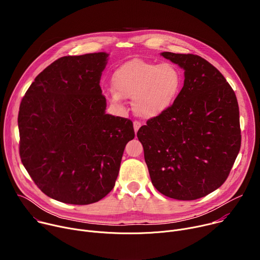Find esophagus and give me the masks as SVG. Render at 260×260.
<instances>
[{
	"label": "esophagus",
	"mask_w": 260,
	"mask_h": 260,
	"mask_svg": "<svg viewBox=\"0 0 260 260\" xmlns=\"http://www.w3.org/2000/svg\"><path fill=\"white\" fill-rule=\"evenodd\" d=\"M141 127V123L139 121H134V129H135V133L138 132V129Z\"/></svg>",
	"instance_id": "34e87169"
}]
</instances>
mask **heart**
Returning <instances> with one entry per match:
<instances>
[{
    "label": "heart",
    "mask_w": 260,
    "mask_h": 260,
    "mask_svg": "<svg viewBox=\"0 0 260 260\" xmlns=\"http://www.w3.org/2000/svg\"><path fill=\"white\" fill-rule=\"evenodd\" d=\"M112 104L133 99L135 113L145 119L157 117L174 105L182 86L180 71L171 63H155L140 58L119 66L112 75Z\"/></svg>",
    "instance_id": "obj_1"
}]
</instances>
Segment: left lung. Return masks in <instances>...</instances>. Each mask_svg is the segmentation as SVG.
<instances>
[{
    "instance_id": "obj_1",
    "label": "left lung",
    "mask_w": 260,
    "mask_h": 260,
    "mask_svg": "<svg viewBox=\"0 0 260 260\" xmlns=\"http://www.w3.org/2000/svg\"><path fill=\"white\" fill-rule=\"evenodd\" d=\"M184 70L174 105L138 131L153 186L179 201L201 199L228 179L241 148L237 96L223 75L196 54L162 52Z\"/></svg>"
}]
</instances>
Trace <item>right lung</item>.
Returning <instances> with one entry per match:
<instances>
[{
	"label": "right lung",
	"mask_w": 260,
	"mask_h": 260,
	"mask_svg": "<svg viewBox=\"0 0 260 260\" xmlns=\"http://www.w3.org/2000/svg\"><path fill=\"white\" fill-rule=\"evenodd\" d=\"M108 53L63 56L44 69L19 107V154L47 197L89 205L113 189L133 122L106 114L100 80Z\"/></svg>",
	"instance_id": "obj_1"
}]
</instances>
